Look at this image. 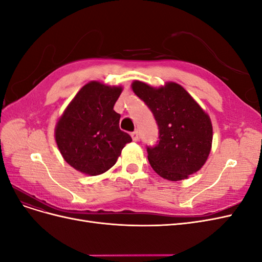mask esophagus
I'll return each mask as SVG.
<instances>
[{"label": "esophagus", "instance_id": "1", "mask_svg": "<svg viewBox=\"0 0 262 262\" xmlns=\"http://www.w3.org/2000/svg\"><path fill=\"white\" fill-rule=\"evenodd\" d=\"M131 137H132L133 141H136V142H138V141L140 140V136H139V131H138V130H136V131H133V132L131 133Z\"/></svg>", "mask_w": 262, "mask_h": 262}]
</instances>
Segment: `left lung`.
I'll list each match as a JSON object with an SVG mask.
<instances>
[{"instance_id": "obj_1", "label": "left lung", "mask_w": 262, "mask_h": 262, "mask_svg": "<svg viewBox=\"0 0 262 262\" xmlns=\"http://www.w3.org/2000/svg\"><path fill=\"white\" fill-rule=\"evenodd\" d=\"M132 91L153 113L158 125L155 146L147 158L161 177L178 181L199 170L211 152L213 129L209 115L181 85L168 82L156 89L134 81Z\"/></svg>"}]
</instances>
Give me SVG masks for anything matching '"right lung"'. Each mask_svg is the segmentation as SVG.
<instances>
[{"mask_svg": "<svg viewBox=\"0 0 262 262\" xmlns=\"http://www.w3.org/2000/svg\"><path fill=\"white\" fill-rule=\"evenodd\" d=\"M121 86L93 81L84 85L55 125L54 138L64 161L78 171L96 176L116 164L122 148L132 141L119 128L114 110Z\"/></svg>", "mask_w": 262, "mask_h": 262, "instance_id": "1", "label": "right lung"}]
</instances>
